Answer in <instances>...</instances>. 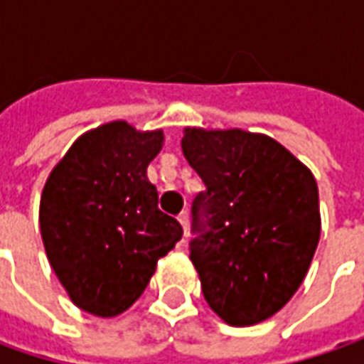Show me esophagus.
I'll list each match as a JSON object with an SVG mask.
<instances>
[{
  "mask_svg": "<svg viewBox=\"0 0 364 364\" xmlns=\"http://www.w3.org/2000/svg\"><path fill=\"white\" fill-rule=\"evenodd\" d=\"M178 220H180V225L184 227V232L188 235V213H186V210H182V213H180V217H178Z\"/></svg>",
  "mask_w": 364,
  "mask_h": 364,
  "instance_id": "34e87169",
  "label": "esophagus"
}]
</instances>
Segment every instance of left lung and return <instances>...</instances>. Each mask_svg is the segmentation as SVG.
Here are the masks:
<instances>
[{"label": "left lung", "mask_w": 364, "mask_h": 364, "mask_svg": "<svg viewBox=\"0 0 364 364\" xmlns=\"http://www.w3.org/2000/svg\"><path fill=\"white\" fill-rule=\"evenodd\" d=\"M182 151L206 184L190 251L204 300L229 326L259 324L310 269L322 229L314 174L273 137L239 127H184Z\"/></svg>", "instance_id": "left-lung-1"}]
</instances>
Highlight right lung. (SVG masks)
<instances>
[{
  "label": "right lung",
  "mask_w": 364,
  "mask_h": 364,
  "mask_svg": "<svg viewBox=\"0 0 364 364\" xmlns=\"http://www.w3.org/2000/svg\"><path fill=\"white\" fill-rule=\"evenodd\" d=\"M164 129L127 121L85 132L52 168L40 196V235L70 301L99 318L129 310L182 239V225L158 208L147 166Z\"/></svg>",
  "instance_id": "right-lung-1"
}]
</instances>
